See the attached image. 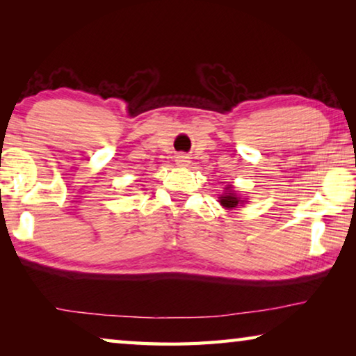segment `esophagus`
I'll use <instances>...</instances> for the list:
<instances>
[{"mask_svg": "<svg viewBox=\"0 0 356 356\" xmlns=\"http://www.w3.org/2000/svg\"><path fill=\"white\" fill-rule=\"evenodd\" d=\"M176 163H177V166H188L190 156L185 155V154H179L176 156Z\"/></svg>", "mask_w": 356, "mask_h": 356, "instance_id": "1", "label": "esophagus"}]
</instances>
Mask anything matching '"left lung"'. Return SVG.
Returning a JSON list of instances; mask_svg holds the SVG:
<instances>
[{
	"mask_svg": "<svg viewBox=\"0 0 356 356\" xmlns=\"http://www.w3.org/2000/svg\"><path fill=\"white\" fill-rule=\"evenodd\" d=\"M218 202L221 204L222 207L229 210V209H236L238 204H243L245 201L237 195V191L234 190L232 185H227L225 188V193H222V195L220 196Z\"/></svg>",
	"mask_w": 356,
	"mask_h": 356,
	"instance_id": "obj_1",
	"label": "left lung"
}]
</instances>
